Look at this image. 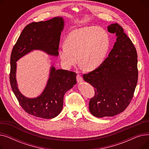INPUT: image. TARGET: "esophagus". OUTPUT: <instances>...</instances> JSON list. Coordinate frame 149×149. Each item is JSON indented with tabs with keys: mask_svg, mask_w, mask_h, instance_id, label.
Here are the masks:
<instances>
[{
	"mask_svg": "<svg viewBox=\"0 0 149 149\" xmlns=\"http://www.w3.org/2000/svg\"><path fill=\"white\" fill-rule=\"evenodd\" d=\"M77 81L78 83H81L83 81L82 77L80 75H77Z\"/></svg>",
	"mask_w": 149,
	"mask_h": 149,
	"instance_id": "1",
	"label": "esophagus"
}]
</instances>
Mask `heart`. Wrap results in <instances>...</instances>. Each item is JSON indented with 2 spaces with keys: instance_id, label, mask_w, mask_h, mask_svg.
Wrapping results in <instances>:
<instances>
[{
  "instance_id": "b5f03b06",
  "label": "heart",
  "mask_w": 149,
  "mask_h": 149,
  "mask_svg": "<svg viewBox=\"0 0 149 149\" xmlns=\"http://www.w3.org/2000/svg\"><path fill=\"white\" fill-rule=\"evenodd\" d=\"M110 46V36L105 29L84 26L68 34L65 45L58 50V55L66 69L71 68L79 60L87 70H93L103 63Z\"/></svg>"
}]
</instances>
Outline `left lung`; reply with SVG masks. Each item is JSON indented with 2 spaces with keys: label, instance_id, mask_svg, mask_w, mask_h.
<instances>
[{
  "label": "left lung",
  "instance_id": "1",
  "mask_svg": "<svg viewBox=\"0 0 149 149\" xmlns=\"http://www.w3.org/2000/svg\"><path fill=\"white\" fill-rule=\"evenodd\" d=\"M107 29L117 37L113 49L100 66L83 77L95 88L89 108L98 118L123 112L130 103L138 81V57L134 44L118 23Z\"/></svg>",
  "mask_w": 149,
  "mask_h": 149
}]
</instances>
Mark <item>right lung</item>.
Here are the masks:
<instances>
[{
	"label": "right lung",
	"mask_w": 149,
	"mask_h": 149,
	"mask_svg": "<svg viewBox=\"0 0 149 149\" xmlns=\"http://www.w3.org/2000/svg\"><path fill=\"white\" fill-rule=\"evenodd\" d=\"M64 26L65 21L61 17L29 23L22 31L11 52L10 80L12 90L25 111L38 118L52 119L59 115L63 109L65 93L77 83V74L67 70L57 69L52 65L42 93L36 98H28L18 88L16 62L34 50L58 57L60 38Z\"/></svg>",
	"instance_id": "right-lung-1"
}]
</instances>
